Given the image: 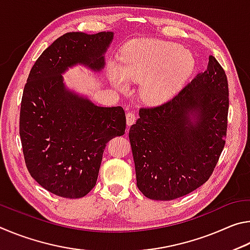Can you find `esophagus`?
I'll use <instances>...</instances> for the list:
<instances>
[{
  "label": "esophagus",
  "instance_id": "obj_1",
  "mask_svg": "<svg viewBox=\"0 0 250 250\" xmlns=\"http://www.w3.org/2000/svg\"><path fill=\"white\" fill-rule=\"evenodd\" d=\"M125 118H126V125H133L134 122H135V120H137V116H135V113L131 112V111L126 112Z\"/></svg>",
  "mask_w": 250,
  "mask_h": 250
}]
</instances>
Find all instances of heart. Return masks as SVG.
<instances>
[{
	"instance_id": "1",
	"label": "heart",
	"mask_w": 250,
	"mask_h": 250,
	"mask_svg": "<svg viewBox=\"0 0 250 250\" xmlns=\"http://www.w3.org/2000/svg\"><path fill=\"white\" fill-rule=\"evenodd\" d=\"M194 68V58L181 45L158 40H143L129 45L119 66L109 67V78L119 90L126 82L139 83V95L149 104L167 100L180 89Z\"/></svg>"
}]
</instances>
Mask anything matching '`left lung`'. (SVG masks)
I'll return each instance as SVG.
<instances>
[{"instance_id": "8db88e82", "label": "left lung", "mask_w": 250, "mask_h": 250, "mask_svg": "<svg viewBox=\"0 0 250 250\" xmlns=\"http://www.w3.org/2000/svg\"><path fill=\"white\" fill-rule=\"evenodd\" d=\"M228 107L226 74L209 56L204 73L171 100L140 109L129 139L143 195L175 200L209 179L225 146Z\"/></svg>"}]
</instances>
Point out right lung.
<instances>
[{
  "mask_svg": "<svg viewBox=\"0 0 250 250\" xmlns=\"http://www.w3.org/2000/svg\"><path fill=\"white\" fill-rule=\"evenodd\" d=\"M112 32L66 33L29 71L20 112V135L29 174L55 195L79 198L96 185L105 143L125 134L122 107H99L66 88L62 74L75 65L104 67Z\"/></svg>",
  "mask_w": 250,
  "mask_h": 250,
  "instance_id": "right-lung-1",
  "label": "right lung"
}]
</instances>
